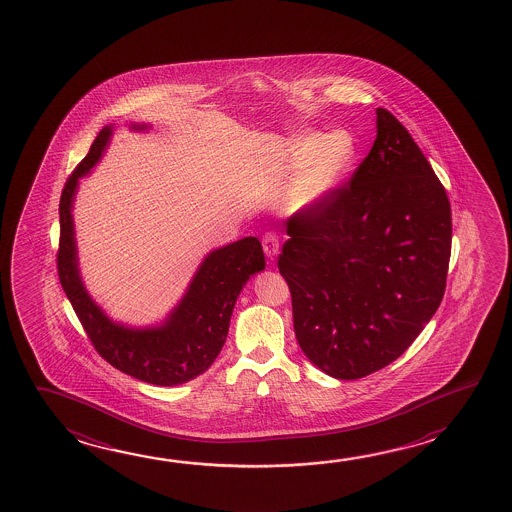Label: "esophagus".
Wrapping results in <instances>:
<instances>
[{"instance_id":"esophagus-1","label":"esophagus","mask_w":512,"mask_h":512,"mask_svg":"<svg viewBox=\"0 0 512 512\" xmlns=\"http://www.w3.org/2000/svg\"><path fill=\"white\" fill-rule=\"evenodd\" d=\"M263 251L267 254L269 260H274L279 254V240L274 233H267L263 236Z\"/></svg>"}]
</instances>
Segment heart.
<instances>
[{"instance_id":"1","label":"heart","mask_w":512,"mask_h":512,"mask_svg":"<svg viewBox=\"0 0 512 512\" xmlns=\"http://www.w3.org/2000/svg\"><path fill=\"white\" fill-rule=\"evenodd\" d=\"M283 157L292 173L304 169L290 193V209L308 213L343 186L354 164L355 146L350 135L341 131L332 135L301 131L287 140Z\"/></svg>"}]
</instances>
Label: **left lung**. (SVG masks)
<instances>
[{"label":"left lung","mask_w":512,"mask_h":512,"mask_svg":"<svg viewBox=\"0 0 512 512\" xmlns=\"http://www.w3.org/2000/svg\"><path fill=\"white\" fill-rule=\"evenodd\" d=\"M368 157L316 209L287 223L279 254L294 332L321 372L352 381L408 350L437 312L451 256V205L428 158L377 108Z\"/></svg>","instance_id":"1"}]
</instances>
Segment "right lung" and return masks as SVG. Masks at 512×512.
Returning a JSON list of instances; mask_svg holds the SVG:
<instances>
[{"instance_id":"right-lung-1","label":"right lung","mask_w":512,"mask_h":512,"mask_svg":"<svg viewBox=\"0 0 512 512\" xmlns=\"http://www.w3.org/2000/svg\"><path fill=\"white\" fill-rule=\"evenodd\" d=\"M148 128V124L130 126L133 131ZM112 135L113 124L104 126L88 155L66 180L59 204V279L66 298L104 361L139 381L177 386L195 379L214 363L227 339L236 299L245 283L265 269V256L260 240L254 236L209 252L177 307L158 325L137 328L106 316L81 278L72 209L79 180L101 160Z\"/></svg>"}]
</instances>
